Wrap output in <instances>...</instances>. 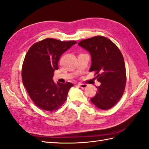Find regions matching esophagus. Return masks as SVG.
I'll return each mask as SVG.
<instances>
[{
    "label": "esophagus",
    "mask_w": 149,
    "mask_h": 149,
    "mask_svg": "<svg viewBox=\"0 0 149 149\" xmlns=\"http://www.w3.org/2000/svg\"><path fill=\"white\" fill-rule=\"evenodd\" d=\"M78 86L81 88H86L87 87V84H79Z\"/></svg>",
    "instance_id": "1"
}]
</instances>
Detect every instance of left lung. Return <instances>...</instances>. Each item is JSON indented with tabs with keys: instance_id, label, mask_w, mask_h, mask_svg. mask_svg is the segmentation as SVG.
Listing matches in <instances>:
<instances>
[{
	"instance_id": "left-lung-1",
	"label": "left lung",
	"mask_w": 149,
	"mask_h": 149,
	"mask_svg": "<svg viewBox=\"0 0 149 149\" xmlns=\"http://www.w3.org/2000/svg\"><path fill=\"white\" fill-rule=\"evenodd\" d=\"M78 45L90 53V72H95V79L101 83L97 87L96 95L91 99L92 103L101 110L112 108L122 97L126 84L122 53L116 44L103 36L83 40Z\"/></svg>"
}]
</instances>
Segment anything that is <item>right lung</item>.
Returning a JSON list of instances; mask_svg holds the SVG:
<instances>
[{
    "instance_id": "1",
    "label": "right lung",
    "mask_w": 149,
    "mask_h": 149,
    "mask_svg": "<svg viewBox=\"0 0 149 149\" xmlns=\"http://www.w3.org/2000/svg\"><path fill=\"white\" fill-rule=\"evenodd\" d=\"M77 44L47 38L33 44L25 57L22 69L24 87L38 107L52 112L60 108L74 85L55 83L54 72L63 53Z\"/></svg>"
}]
</instances>
